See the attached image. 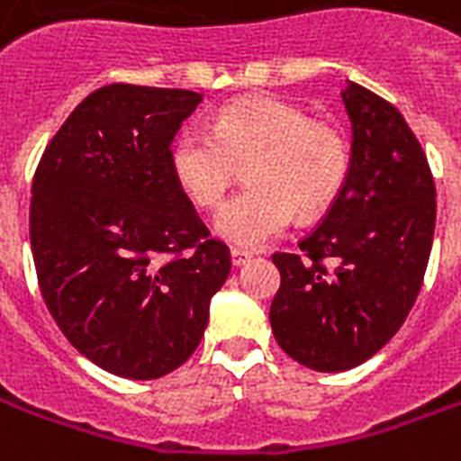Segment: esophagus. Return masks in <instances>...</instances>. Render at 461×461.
<instances>
[{"label":"esophagus","mask_w":461,"mask_h":461,"mask_svg":"<svg viewBox=\"0 0 461 461\" xmlns=\"http://www.w3.org/2000/svg\"><path fill=\"white\" fill-rule=\"evenodd\" d=\"M251 259V254L249 251H241V249H231V264H234V267H237V269H240V267H244V264H247V261Z\"/></svg>","instance_id":"esophagus-1"}]
</instances>
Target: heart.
<instances>
[{"mask_svg": "<svg viewBox=\"0 0 461 461\" xmlns=\"http://www.w3.org/2000/svg\"><path fill=\"white\" fill-rule=\"evenodd\" d=\"M249 162V190L234 194L214 217L217 237L259 249L301 214L329 207L353 167L348 135L279 95H251L217 111L212 132L190 125L172 140L170 170L185 197L217 207Z\"/></svg>", "mask_w": 461, "mask_h": 461, "instance_id": "b5f03b06", "label": "heart"}]
</instances>
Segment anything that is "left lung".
<instances>
[{
	"instance_id": "obj_1",
	"label": "left lung",
	"mask_w": 461,
	"mask_h": 461,
	"mask_svg": "<svg viewBox=\"0 0 461 461\" xmlns=\"http://www.w3.org/2000/svg\"><path fill=\"white\" fill-rule=\"evenodd\" d=\"M353 167L299 254L271 259L269 321L281 350L319 373L366 363L405 323L435 237V180L402 113L363 86L343 91Z\"/></svg>"
}]
</instances>
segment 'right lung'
<instances>
[{
	"label": "right lung",
	"mask_w": 461,
	"mask_h": 461,
	"mask_svg": "<svg viewBox=\"0 0 461 461\" xmlns=\"http://www.w3.org/2000/svg\"><path fill=\"white\" fill-rule=\"evenodd\" d=\"M202 95L111 84L76 105L32 185L39 289L71 346L108 373L155 380L200 346L231 269L170 170Z\"/></svg>",
	"instance_id": "obj_1"
}]
</instances>
